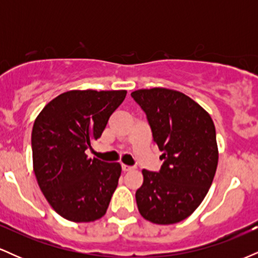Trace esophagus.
Here are the masks:
<instances>
[{
  "label": "esophagus",
  "instance_id": "esophagus-1",
  "mask_svg": "<svg viewBox=\"0 0 258 258\" xmlns=\"http://www.w3.org/2000/svg\"><path fill=\"white\" fill-rule=\"evenodd\" d=\"M121 168H122L123 172H128V171L133 170V167L132 166H128V165H122V166H121Z\"/></svg>",
  "mask_w": 258,
  "mask_h": 258
}]
</instances>
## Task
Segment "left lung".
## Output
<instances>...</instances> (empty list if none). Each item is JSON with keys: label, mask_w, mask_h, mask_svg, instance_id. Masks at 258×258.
Returning <instances> with one entry per match:
<instances>
[{"label": "left lung", "mask_w": 258, "mask_h": 258, "mask_svg": "<svg viewBox=\"0 0 258 258\" xmlns=\"http://www.w3.org/2000/svg\"><path fill=\"white\" fill-rule=\"evenodd\" d=\"M132 98L146 112L153 141L162 152L159 172L143 170L136 191L139 214L156 224H173L189 217L206 197L218 162L211 116L178 91L138 90Z\"/></svg>", "instance_id": "8db88e82"}]
</instances>
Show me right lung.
<instances>
[{"label": "right lung", "mask_w": 258, "mask_h": 258, "mask_svg": "<svg viewBox=\"0 0 258 258\" xmlns=\"http://www.w3.org/2000/svg\"><path fill=\"white\" fill-rule=\"evenodd\" d=\"M126 91H69L38 114L31 133L34 172L58 215L92 222L105 215L119 183L117 162L88 159L85 150L104 131Z\"/></svg>", "instance_id": "add662e5"}]
</instances>
